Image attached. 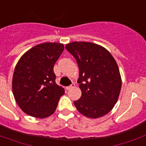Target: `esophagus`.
<instances>
[{"label":"esophagus","instance_id":"1","mask_svg":"<svg viewBox=\"0 0 146 146\" xmlns=\"http://www.w3.org/2000/svg\"><path fill=\"white\" fill-rule=\"evenodd\" d=\"M74 86H75V84H74V83H72L70 86H66V90H70L71 89L74 88Z\"/></svg>","mask_w":146,"mask_h":146}]
</instances>
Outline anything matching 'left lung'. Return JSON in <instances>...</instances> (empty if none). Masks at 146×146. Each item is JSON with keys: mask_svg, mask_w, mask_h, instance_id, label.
<instances>
[{"mask_svg": "<svg viewBox=\"0 0 146 146\" xmlns=\"http://www.w3.org/2000/svg\"><path fill=\"white\" fill-rule=\"evenodd\" d=\"M65 48L80 69L77 82L82 96L73 102L76 109L89 118L107 114L117 102L122 84L114 58L104 48L91 42H72Z\"/></svg>", "mask_w": 146, "mask_h": 146, "instance_id": "left-lung-1", "label": "left lung"}]
</instances>
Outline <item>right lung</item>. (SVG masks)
I'll use <instances>...</instances> for the list:
<instances>
[{"label":"right lung","instance_id":"right-lung-1","mask_svg":"<svg viewBox=\"0 0 146 146\" xmlns=\"http://www.w3.org/2000/svg\"><path fill=\"white\" fill-rule=\"evenodd\" d=\"M60 43H43L24 54L15 67L13 93L23 112L44 118L57 108L64 89L56 83L54 66L64 50Z\"/></svg>","mask_w":146,"mask_h":146}]
</instances>
